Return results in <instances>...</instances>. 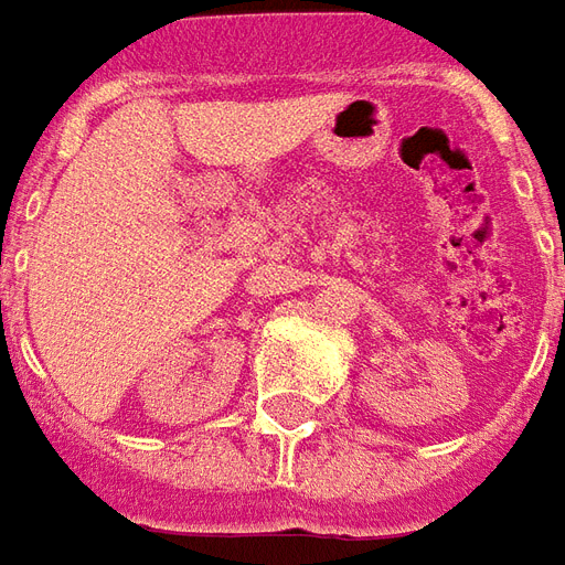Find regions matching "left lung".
<instances>
[{"label":"left lung","instance_id":"1","mask_svg":"<svg viewBox=\"0 0 565 565\" xmlns=\"http://www.w3.org/2000/svg\"><path fill=\"white\" fill-rule=\"evenodd\" d=\"M563 260H565V254H563Z\"/></svg>","mask_w":565,"mask_h":565}]
</instances>
